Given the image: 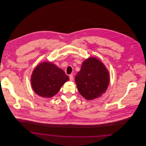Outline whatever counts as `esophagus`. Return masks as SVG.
Returning <instances> with one entry per match:
<instances>
[{"instance_id": "esophagus-1", "label": "esophagus", "mask_w": 146, "mask_h": 146, "mask_svg": "<svg viewBox=\"0 0 146 146\" xmlns=\"http://www.w3.org/2000/svg\"><path fill=\"white\" fill-rule=\"evenodd\" d=\"M70 81H72L73 80V76L72 74L70 75Z\"/></svg>"}]
</instances>
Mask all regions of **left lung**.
Segmentation results:
<instances>
[{"label":"left lung","instance_id":"left-lung-1","mask_svg":"<svg viewBox=\"0 0 146 146\" xmlns=\"http://www.w3.org/2000/svg\"><path fill=\"white\" fill-rule=\"evenodd\" d=\"M75 82L81 95L91 100L100 97L107 90L110 74L103 63L95 57H89L83 63Z\"/></svg>","mask_w":146,"mask_h":146}]
</instances>
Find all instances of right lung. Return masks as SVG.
I'll list each match as a JSON object with an SVG mask.
<instances>
[{"mask_svg": "<svg viewBox=\"0 0 146 146\" xmlns=\"http://www.w3.org/2000/svg\"><path fill=\"white\" fill-rule=\"evenodd\" d=\"M69 80L62 70L52 63L44 62L33 71L31 81L33 90L41 97H53Z\"/></svg>", "mask_w": 146, "mask_h": 146, "instance_id": "obj_1", "label": "right lung"}]
</instances>
